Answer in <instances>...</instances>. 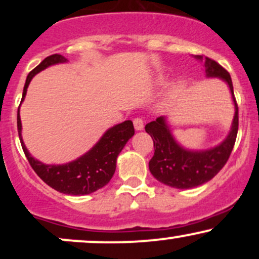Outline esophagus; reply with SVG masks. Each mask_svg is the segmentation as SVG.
I'll return each mask as SVG.
<instances>
[{
  "label": "esophagus",
  "mask_w": 259,
  "mask_h": 259,
  "mask_svg": "<svg viewBox=\"0 0 259 259\" xmlns=\"http://www.w3.org/2000/svg\"><path fill=\"white\" fill-rule=\"evenodd\" d=\"M134 126L136 130H142L144 129V119L141 117H135L134 118Z\"/></svg>",
  "instance_id": "obj_1"
}]
</instances>
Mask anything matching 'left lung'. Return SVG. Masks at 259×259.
I'll return each mask as SVG.
<instances>
[{
  "label": "left lung",
  "instance_id": "1",
  "mask_svg": "<svg viewBox=\"0 0 259 259\" xmlns=\"http://www.w3.org/2000/svg\"><path fill=\"white\" fill-rule=\"evenodd\" d=\"M204 62L207 76H218L228 82L235 102V117L229 136L219 146L212 150L192 152L181 148L174 141L164 117L146 124L145 130L153 140L154 153L148 167L150 171L160 183L175 189H191L209 181L224 167L233 151L239 130V107L234 96L230 74L214 59L206 56H197Z\"/></svg>",
  "mask_w": 259,
  "mask_h": 259
}]
</instances>
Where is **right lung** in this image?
Returning <instances> with one entry per match:
<instances>
[{
	"label": "right lung",
	"instance_id": "obj_1",
	"mask_svg": "<svg viewBox=\"0 0 259 259\" xmlns=\"http://www.w3.org/2000/svg\"><path fill=\"white\" fill-rule=\"evenodd\" d=\"M63 62H67V58L56 53L45 58L36 68H34L26 76L22 101L24 100L26 89L35 74L41 72L49 65L63 63ZM17 126L23 151L35 173L52 189L57 190L62 194L74 196L89 195L109 183L115 171L118 154L125 146L127 140L135 133L133 121L125 120L111 127L88 153L74 162L62 165H47L32 158L26 150L22 140V123H20L19 111L17 114Z\"/></svg>",
	"mask_w": 259,
	"mask_h": 259
}]
</instances>
